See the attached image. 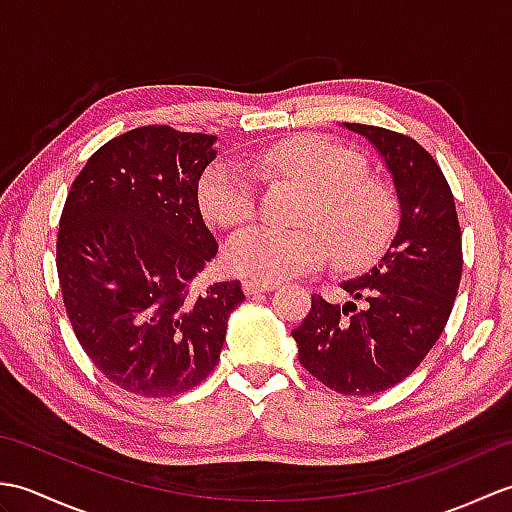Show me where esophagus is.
Listing matches in <instances>:
<instances>
[{"label": "esophagus", "instance_id": "1", "mask_svg": "<svg viewBox=\"0 0 512 512\" xmlns=\"http://www.w3.org/2000/svg\"><path fill=\"white\" fill-rule=\"evenodd\" d=\"M242 286L246 295H259V292H268L277 288V284H266V281H257V279H246Z\"/></svg>", "mask_w": 512, "mask_h": 512}]
</instances>
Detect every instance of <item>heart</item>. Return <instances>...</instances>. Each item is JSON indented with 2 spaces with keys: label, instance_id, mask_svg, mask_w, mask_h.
Masks as SVG:
<instances>
[{
  "label": "heart",
  "instance_id": "1",
  "mask_svg": "<svg viewBox=\"0 0 512 512\" xmlns=\"http://www.w3.org/2000/svg\"><path fill=\"white\" fill-rule=\"evenodd\" d=\"M275 182L306 189L299 204L297 231L250 226L231 237L224 264L235 275L273 281L299 275L325 262L356 273L385 253L398 226V202L385 182L369 176L367 160L328 138L279 140L237 158H217L198 180L202 215L220 228L253 220L257 187L253 171Z\"/></svg>",
  "mask_w": 512,
  "mask_h": 512
}]
</instances>
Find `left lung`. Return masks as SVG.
Wrapping results in <instances>:
<instances>
[{
    "instance_id": "obj_1",
    "label": "left lung",
    "mask_w": 512,
    "mask_h": 512,
    "mask_svg": "<svg viewBox=\"0 0 512 512\" xmlns=\"http://www.w3.org/2000/svg\"><path fill=\"white\" fill-rule=\"evenodd\" d=\"M383 154L400 200V226L372 273L345 281L362 303L332 306L312 295V308L292 339L299 363L339 394L372 396L416 369L444 330L462 277V231L447 178L411 136L345 123Z\"/></svg>"
}]
</instances>
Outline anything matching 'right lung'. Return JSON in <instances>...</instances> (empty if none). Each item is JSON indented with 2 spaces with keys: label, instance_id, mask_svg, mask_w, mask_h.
I'll return each instance as SVG.
<instances>
[{
  "label": "right lung",
  "instance_id": "add662e5",
  "mask_svg": "<svg viewBox=\"0 0 512 512\" xmlns=\"http://www.w3.org/2000/svg\"><path fill=\"white\" fill-rule=\"evenodd\" d=\"M213 143L136 127L94 151L61 211L57 273L76 339L105 378L145 398L200 385L244 301L239 281L195 290L217 255L198 204Z\"/></svg>",
  "mask_w": 512,
  "mask_h": 512
}]
</instances>
